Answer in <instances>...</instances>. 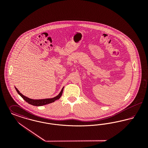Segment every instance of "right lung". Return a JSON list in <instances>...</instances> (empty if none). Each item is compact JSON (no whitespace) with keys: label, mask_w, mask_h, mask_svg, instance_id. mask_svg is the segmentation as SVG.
Wrapping results in <instances>:
<instances>
[{"label":"right lung","mask_w":148,"mask_h":148,"mask_svg":"<svg viewBox=\"0 0 148 148\" xmlns=\"http://www.w3.org/2000/svg\"><path fill=\"white\" fill-rule=\"evenodd\" d=\"M64 86L62 88V90L59 92V94L54 98H47V99H33L29 98L28 97L24 96V95H23L21 92L18 90V89L15 86V89H16L17 92L21 96V98L23 99L25 101H27L29 104H31L32 106H42L44 105H47L50 103H53L56 100L59 99L61 97L63 91V89Z\"/></svg>","instance_id":"add662e5"}]
</instances>
